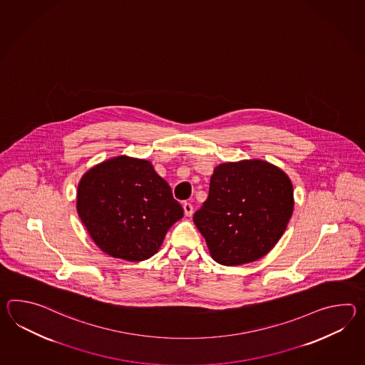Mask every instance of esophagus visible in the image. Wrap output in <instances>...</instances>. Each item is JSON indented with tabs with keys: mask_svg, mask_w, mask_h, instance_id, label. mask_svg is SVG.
<instances>
[{
	"mask_svg": "<svg viewBox=\"0 0 365 365\" xmlns=\"http://www.w3.org/2000/svg\"><path fill=\"white\" fill-rule=\"evenodd\" d=\"M183 210H185L186 216H188V217H191V216H192V213H194V207H192V204H191V202H185V204H183Z\"/></svg>",
	"mask_w": 365,
	"mask_h": 365,
	"instance_id": "esophagus-1",
	"label": "esophagus"
}]
</instances>
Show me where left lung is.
Returning <instances> with one entry per match:
<instances>
[{"mask_svg":"<svg viewBox=\"0 0 365 365\" xmlns=\"http://www.w3.org/2000/svg\"><path fill=\"white\" fill-rule=\"evenodd\" d=\"M291 179L263 160L220 163L194 222L213 260L241 266L260 259L282 238L293 213Z\"/></svg>","mask_w":365,"mask_h":365,"instance_id":"1","label":"left lung"}]
</instances>
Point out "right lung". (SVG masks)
<instances>
[{
	"label": "right lung",
	"mask_w": 365,
	"mask_h": 365,
	"mask_svg": "<svg viewBox=\"0 0 365 365\" xmlns=\"http://www.w3.org/2000/svg\"><path fill=\"white\" fill-rule=\"evenodd\" d=\"M77 212L91 240L107 255L141 262L160 250L183 208L150 161L118 155L82 175Z\"/></svg>",
	"instance_id": "1"
}]
</instances>
